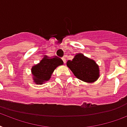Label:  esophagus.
<instances>
[{
	"mask_svg": "<svg viewBox=\"0 0 127 127\" xmlns=\"http://www.w3.org/2000/svg\"><path fill=\"white\" fill-rule=\"evenodd\" d=\"M62 60H63V61H64V64H65V62H66L65 58L64 57H63L62 58Z\"/></svg>",
	"mask_w": 127,
	"mask_h": 127,
	"instance_id": "esophagus-1",
	"label": "esophagus"
}]
</instances>
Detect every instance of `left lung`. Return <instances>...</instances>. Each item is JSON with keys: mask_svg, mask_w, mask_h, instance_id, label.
I'll use <instances>...</instances> for the list:
<instances>
[{"mask_svg": "<svg viewBox=\"0 0 127 127\" xmlns=\"http://www.w3.org/2000/svg\"><path fill=\"white\" fill-rule=\"evenodd\" d=\"M67 65L76 78L86 82H94L100 76L95 62L80 53L76 54L72 60H68Z\"/></svg>", "mask_w": 127, "mask_h": 127, "instance_id": "1", "label": "left lung"}]
</instances>
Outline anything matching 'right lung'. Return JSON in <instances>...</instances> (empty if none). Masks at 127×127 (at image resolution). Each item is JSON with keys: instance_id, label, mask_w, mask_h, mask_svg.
I'll use <instances>...</instances> for the list:
<instances>
[{"instance_id": "right-lung-1", "label": "right lung", "mask_w": 127, "mask_h": 127, "mask_svg": "<svg viewBox=\"0 0 127 127\" xmlns=\"http://www.w3.org/2000/svg\"><path fill=\"white\" fill-rule=\"evenodd\" d=\"M63 64L62 60L59 58H49L45 56L40 62L32 67L33 82L37 84H43L51 78L54 69Z\"/></svg>"}]
</instances>
